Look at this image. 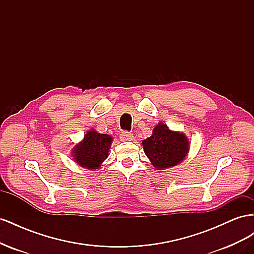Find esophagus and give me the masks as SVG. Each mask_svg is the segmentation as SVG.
<instances>
[{
  "label": "esophagus",
  "mask_w": 254,
  "mask_h": 254,
  "mask_svg": "<svg viewBox=\"0 0 254 254\" xmlns=\"http://www.w3.org/2000/svg\"><path fill=\"white\" fill-rule=\"evenodd\" d=\"M121 141H131L133 139V134L129 131H122L120 134Z\"/></svg>",
  "instance_id": "esophagus-1"
}]
</instances>
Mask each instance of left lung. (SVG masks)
<instances>
[{
  "label": "left lung",
  "mask_w": 254,
  "mask_h": 254,
  "mask_svg": "<svg viewBox=\"0 0 254 254\" xmlns=\"http://www.w3.org/2000/svg\"><path fill=\"white\" fill-rule=\"evenodd\" d=\"M145 155L158 170L180 163L188 155L190 146L183 133L171 131L163 123L153 129L152 135L142 142Z\"/></svg>",
  "instance_id": "8db88e82"
}]
</instances>
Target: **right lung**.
Wrapping results in <instances>:
<instances>
[{
    "label": "right lung",
    "mask_w": 254,
    "mask_h": 254,
    "mask_svg": "<svg viewBox=\"0 0 254 254\" xmlns=\"http://www.w3.org/2000/svg\"><path fill=\"white\" fill-rule=\"evenodd\" d=\"M112 137L105 133L90 130L84 135L83 141L75 146L74 159L76 163L87 168H98L108 157Z\"/></svg>",
    "instance_id": "obj_1"
}]
</instances>
